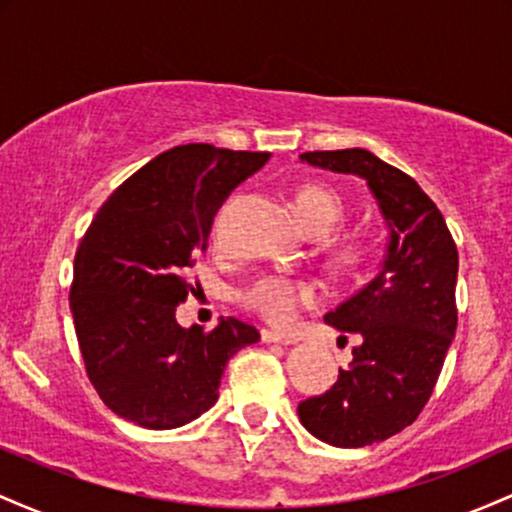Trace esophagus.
Here are the masks:
<instances>
[{"instance_id": "esophagus-1", "label": "esophagus", "mask_w": 512, "mask_h": 512, "mask_svg": "<svg viewBox=\"0 0 512 512\" xmlns=\"http://www.w3.org/2000/svg\"><path fill=\"white\" fill-rule=\"evenodd\" d=\"M260 337H262V342H267V344L289 346V344L296 342V337H291V334H281V332H274V330H262Z\"/></svg>"}]
</instances>
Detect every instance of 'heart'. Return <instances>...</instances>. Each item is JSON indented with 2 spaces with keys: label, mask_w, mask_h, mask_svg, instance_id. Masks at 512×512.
<instances>
[{
  "label": "heart",
  "mask_w": 512,
  "mask_h": 512,
  "mask_svg": "<svg viewBox=\"0 0 512 512\" xmlns=\"http://www.w3.org/2000/svg\"><path fill=\"white\" fill-rule=\"evenodd\" d=\"M296 211L301 216L310 233L325 236L330 233L344 216V199L339 192L325 185H305L296 195ZM344 260H358L363 255V245L349 243L339 250ZM245 303L248 308L260 313L264 320L272 325H291L296 320L298 310L310 305L317 298V286L310 281L291 279L284 274H267L257 279L255 284L245 291Z\"/></svg>",
  "instance_id": "b5f03b06"
}]
</instances>
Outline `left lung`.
<instances>
[{"mask_svg":"<svg viewBox=\"0 0 512 512\" xmlns=\"http://www.w3.org/2000/svg\"><path fill=\"white\" fill-rule=\"evenodd\" d=\"M301 161L366 180L390 233L378 274L325 315L361 334L354 361L325 395L298 404L322 443L363 448L414 424L436 387L457 327V248L416 180L370 151H308Z\"/></svg>","mask_w":512,"mask_h":512,"instance_id":"1","label":"left lung"}]
</instances>
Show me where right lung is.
I'll use <instances>...</instances> for the list:
<instances>
[{
  "instance_id": "obj_1",
  "label": "right lung",
  "mask_w": 512,
  "mask_h": 512,
  "mask_svg": "<svg viewBox=\"0 0 512 512\" xmlns=\"http://www.w3.org/2000/svg\"><path fill=\"white\" fill-rule=\"evenodd\" d=\"M269 154L175 146L122 182L98 209L74 257L69 308L86 373L110 411L168 431L214 407L228 358L260 342L228 317L211 332L175 308L195 291L182 269L207 250L216 211Z\"/></svg>"
}]
</instances>
